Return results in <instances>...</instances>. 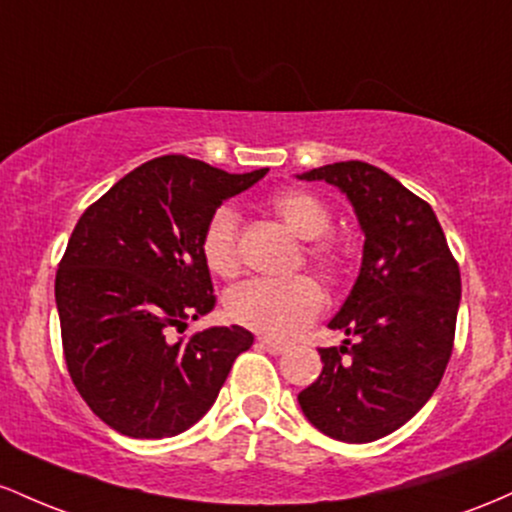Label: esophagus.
Returning a JSON list of instances; mask_svg holds the SVG:
<instances>
[{"instance_id":"1","label":"esophagus","mask_w":512,"mask_h":512,"mask_svg":"<svg viewBox=\"0 0 512 512\" xmlns=\"http://www.w3.org/2000/svg\"><path fill=\"white\" fill-rule=\"evenodd\" d=\"M256 346L261 348V350H266V353H271V355H283L285 350H287L285 343L271 341V338H258V341H256Z\"/></svg>"}]
</instances>
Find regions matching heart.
Returning <instances> with one entry per match:
<instances>
[{
    "mask_svg": "<svg viewBox=\"0 0 512 512\" xmlns=\"http://www.w3.org/2000/svg\"><path fill=\"white\" fill-rule=\"evenodd\" d=\"M283 225L300 239H309L307 258L321 273L336 278L343 268V249L324 237L331 229V210L324 200L304 188H283L268 200ZM200 254L210 273L234 278L241 268L239 217L227 205L208 217L200 237ZM324 290L317 280L297 275L290 280H249L227 295V317L244 329L275 341H290L324 312Z\"/></svg>",
    "mask_w": 512,
    "mask_h": 512,
    "instance_id": "heart-1",
    "label": "heart"
}]
</instances>
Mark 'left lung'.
<instances>
[{
	"label": "left lung",
	"instance_id": "left-lung-1",
	"mask_svg": "<svg viewBox=\"0 0 512 512\" xmlns=\"http://www.w3.org/2000/svg\"><path fill=\"white\" fill-rule=\"evenodd\" d=\"M300 179L348 195L365 232L363 266L331 319L341 348H319V380L297 394L304 416L341 442H372L423 409L450 363L462 278L435 212L394 176L336 162Z\"/></svg>",
	"mask_w": 512,
	"mask_h": 512
}]
</instances>
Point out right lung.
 Returning a JSON list of instances; mask_svg holds the SVG:
<instances>
[{
  "mask_svg": "<svg viewBox=\"0 0 512 512\" xmlns=\"http://www.w3.org/2000/svg\"><path fill=\"white\" fill-rule=\"evenodd\" d=\"M268 169L227 174L166 154L123 176L79 217L55 275L70 377L106 426L171 438L208 413L254 336L212 326L171 341L215 307L200 254L208 217Z\"/></svg>",
  "mask_w": 512,
  "mask_h": 512,
  "instance_id": "1",
  "label": "right lung"
}]
</instances>
